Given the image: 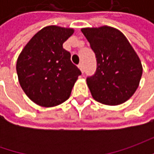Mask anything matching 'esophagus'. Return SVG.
Returning a JSON list of instances; mask_svg holds the SVG:
<instances>
[{
  "instance_id": "34e87169",
  "label": "esophagus",
  "mask_w": 154,
  "mask_h": 154,
  "mask_svg": "<svg viewBox=\"0 0 154 154\" xmlns=\"http://www.w3.org/2000/svg\"><path fill=\"white\" fill-rule=\"evenodd\" d=\"M78 67L80 69V71L82 72V73H84V65H83V62H80V64L78 65Z\"/></svg>"
}]
</instances>
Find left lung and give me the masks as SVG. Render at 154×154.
<instances>
[{
    "label": "left lung",
    "instance_id": "left-lung-1",
    "mask_svg": "<svg viewBox=\"0 0 154 154\" xmlns=\"http://www.w3.org/2000/svg\"><path fill=\"white\" fill-rule=\"evenodd\" d=\"M97 58V70L86 79L92 98L107 105L126 102L138 88L142 65L123 33L114 27L82 28Z\"/></svg>",
    "mask_w": 154,
    "mask_h": 154
}]
</instances>
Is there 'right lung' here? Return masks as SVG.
<instances>
[{
	"mask_svg": "<svg viewBox=\"0 0 154 154\" xmlns=\"http://www.w3.org/2000/svg\"><path fill=\"white\" fill-rule=\"evenodd\" d=\"M73 28L49 26L36 33L24 47L16 70L21 88L32 102L55 107L65 102L81 74L62 47Z\"/></svg>",
	"mask_w": 154,
	"mask_h": 154,
	"instance_id": "1",
	"label": "right lung"
}]
</instances>
